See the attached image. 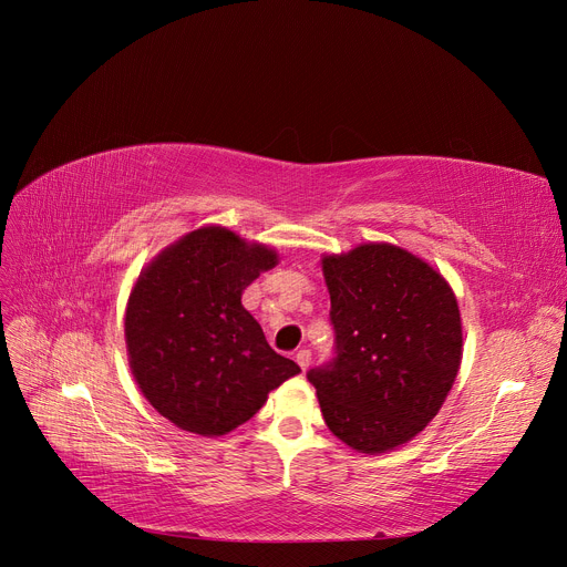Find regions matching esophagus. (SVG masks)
Here are the masks:
<instances>
[{
  "label": "esophagus",
  "instance_id": "obj_1",
  "mask_svg": "<svg viewBox=\"0 0 567 567\" xmlns=\"http://www.w3.org/2000/svg\"><path fill=\"white\" fill-rule=\"evenodd\" d=\"M310 361H312V351L310 349H299V351H296V363L301 365V370H308Z\"/></svg>",
  "mask_w": 567,
  "mask_h": 567
}]
</instances>
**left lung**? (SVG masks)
<instances>
[{"instance_id": "1", "label": "left lung", "mask_w": 567, "mask_h": 567, "mask_svg": "<svg viewBox=\"0 0 567 567\" xmlns=\"http://www.w3.org/2000/svg\"><path fill=\"white\" fill-rule=\"evenodd\" d=\"M331 293L333 359L308 372L329 430L377 455L423 432L462 361L451 285L398 246L365 244L321 259Z\"/></svg>"}]
</instances>
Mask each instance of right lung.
<instances>
[{
  "instance_id": "obj_1",
  "label": "right lung",
  "mask_w": 567,
  "mask_h": 567,
  "mask_svg": "<svg viewBox=\"0 0 567 567\" xmlns=\"http://www.w3.org/2000/svg\"><path fill=\"white\" fill-rule=\"evenodd\" d=\"M276 250L202 227L140 274L126 308V349L142 395L176 427L220 436L244 425L301 368L268 347L244 289Z\"/></svg>"
}]
</instances>
